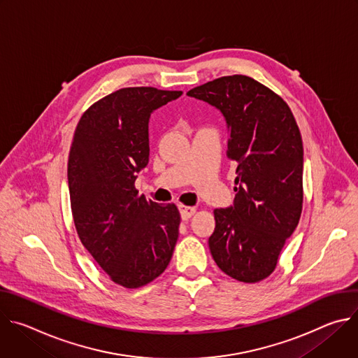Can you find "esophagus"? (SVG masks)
Masks as SVG:
<instances>
[{"mask_svg":"<svg viewBox=\"0 0 358 358\" xmlns=\"http://www.w3.org/2000/svg\"><path fill=\"white\" fill-rule=\"evenodd\" d=\"M180 214H181V218L185 221L188 218H191L194 214H195V207H185V206H180Z\"/></svg>","mask_w":358,"mask_h":358,"instance_id":"1","label":"esophagus"}]
</instances>
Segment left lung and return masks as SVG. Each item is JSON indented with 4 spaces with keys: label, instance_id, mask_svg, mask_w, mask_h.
<instances>
[{
    "label": "left lung",
    "instance_id": "obj_1",
    "mask_svg": "<svg viewBox=\"0 0 358 358\" xmlns=\"http://www.w3.org/2000/svg\"><path fill=\"white\" fill-rule=\"evenodd\" d=\"M225 117L227 156L236 164L234 206L214 211L208 239L218 268L257 283L276 268L303 207V143L286 101L249 76L214 79L187 92Z\"/></svg>",
    "mask_w": 358,
    "mask_h": 358
}]
</instances>
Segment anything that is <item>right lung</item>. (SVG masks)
I'll list each match as a JSON object with an SVG mask.
<instances>
[{"label":"right lung","instance_id":"right-lung-1","mask_svg":"<svg viewBox=\"0 0 358 358\" xmlns=\"http://www.w3.org/2000/svg\"><path fill=\"white\" fill-rule=\"evenodd\" d=\"M181 90L123 87L80 117L68 160L73 222L80 242L117 285L136 289L169 266L180 213L138 195L137 173L148 164V120Z\"/></svg>","mask_w":358,"mask_h":358}]
</instances>
